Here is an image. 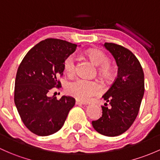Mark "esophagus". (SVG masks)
Here are the masks:
<instances>
[{"label":"esophagus","instance_id":"34e87169","mask_svg":"<svg viewBox=\"0 0 160 160\" xmlns=\"http://www.w3.org/2000/svg\"><path fill=\"white\" fill-rule=\"evenodd\" d=\"M75 104H76L77 105H82V104H87V103L83 102V101H79V100H76V101H75Z\"/></svg>","mask_w":160,"mask_h":160}]
</instances>
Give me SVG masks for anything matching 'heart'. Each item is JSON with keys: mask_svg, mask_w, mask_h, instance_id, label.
<instances>
[{"mask_svg": "<svg viewBox=\"0 0 160 160\" xmlns=\"http://www.w3.org/2000/svg\"><path fill=\"white\" fill-rule=\"evenodd\" d=\"M86 55L94 65L99 66V73L103 78H111L114 75V67L109 62V58L103 51L98 49H89ZM63 68L65 73L68 76L74 75L75 62L73 55H70L65 59ZM66 91L69 95L78 100L86 101L100 92V86L94 81L77 78L67 83Z\"/></svg>", "mask_w": 160, "mask_h": 160, "instance_id": "obj_1", "label": "heart"}]
</instances>
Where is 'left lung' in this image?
Listing matches in <instances>:
<instances>
[{
    "mask_svg": "<svg viewBox=\"0 0 160 160\" xmlns=\"http://www.w3.org/2000/svg\"><path fill=\"white\" fill-rule=\"evenodd\" d=\"M104 46L115 59L118 76L102 96L111 107L102 106V116L92 123L101 134L117 137L127 131L137 118L144 94V74L139 60L128 49L113 42H105Z\"/></svg>",
    "mask_w": 160,
    "mask_h": 160,
    "instance_id": "obj_1",
    "label": "left lung"
}]
</instances>
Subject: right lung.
I'll return each instance as SVG.
<instances>
[{"label":"right lung","mask_w":160,"mask_h":160,"mask_svg":"<svg viewBox=\"0 0 160 160\" xmlns=\"http://www.w3.org/2000/svg\"><path fill=\"white\" fill-rule=\"evenodd\" d=\"M76 44L49 38L34 46L18 67L14 87V102L27 128L38 136L59 131L75 99L49 97L50 89L61 87L58 77L63 75V63L76 49Z\"/></svg>","instance_id":"obj_1"}]
</instances>
